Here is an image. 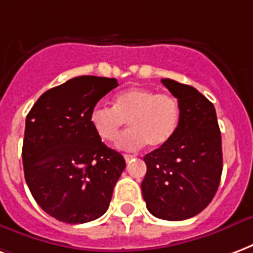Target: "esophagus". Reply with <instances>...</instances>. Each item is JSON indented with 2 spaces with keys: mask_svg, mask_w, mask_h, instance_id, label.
Instances as JSON below:
<instances>
[{
  "mask_svg": "<svg viewBox=\"0 0 253 253\" xmlns=\"http://www.w3.org/2000/svg\"><path fill=\"white\" fill-rule=\"evenodd\" d=\"M123 157H125V161H126V162H130V161L134 158V155H131V154H125Z\"/></svg>",
  "mask_w": 253,
  "mask_h": 253,
  "instance_id": "34e87169",
  "label": "esophagus"
}]
</instances>
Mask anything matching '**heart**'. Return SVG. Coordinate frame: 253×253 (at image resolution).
<instances>
[{
	"instance_id": "1",
	"label": "heart",
	"mask_w": 253,
	"mask_h": 253,
	"mask_svg": "<svg viewBox=\"0 0 253 253\" xmlns=\"http://www.w3.org/2000/svg\"><path fill=\"white\" fill-rule=\"evenodd\" d=\"M179 117V103L173 95L132 87L117 93L112 107L96 104L89 112V125L100 141L114 142L126 121L130 128L118 139L121 149L136 150L146 143L157 149L173 138Z\"/></svg>"
}]
</instances>
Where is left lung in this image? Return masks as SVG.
I'll list each match as a JSON object with an SVG mask.
<instances>
[{
    "instance_id": "1",
    "label": "left lung",
    "mask_w": 253,
    "mask_h": 253,
    "mask_svg": "<svg viewBox=\"0 0 253 253\" xmlns=\"http://www.w3.org/2000/svg\"><path fill=\"white\" fill-rule=\"evenodd\" d=\"M178 99L177 131L166 145L143 157L142 194L153 216L181 221L209 205L222 173L221 132L214 106L192 85L161 80Z\"/></svg>"
}]
</instances>
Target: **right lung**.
Instances as JSON below:
<instances>
[{"label":"right lung","instance_id":"right-lung-1","mask_svg":"<svg viewBox=\"0 0 253 253\" xmlns=\"http://www.w3.org/2000/svg\"><path fill=\"white\" fill-rule=\"evenodd\" d=\"M117 79L79 76L48 89L25 121L22 165L40 208L67 224L103 216L126 168L121 153L104 145L89 125L96 103Z\"/></svg>","mask_w":253,"mask_h":253}]
</instances>
